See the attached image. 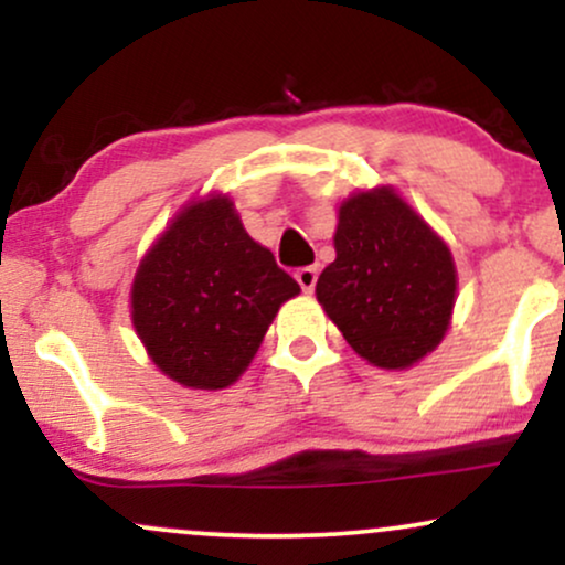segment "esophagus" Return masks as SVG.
Segmentation results:
<instances>
[{"instance_id":"esophagus-1","label":"esophagus","mask_w":565,"mask_h":565,"mask_svg":"<svg viewBox=\"0 0 565 565\" xmlns=\"http://www.w3.org/2000/svg\"><path fill=\"white\" fill-rule=\"evenodd\" d=\"M295 278H297V284L302 287V291H313L316 281H319V270H316L313 265H305V268L295 270Z\"/></svg>"}]
</instances>
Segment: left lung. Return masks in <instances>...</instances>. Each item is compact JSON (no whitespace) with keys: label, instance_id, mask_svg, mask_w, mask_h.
Segmentation results:
<instances>
[{"label":"left lung","instance_id":"1","mask_svg":"<svg viewBox=\"0 0 565 565\" xmlns=\"http://www.w3.org/2000/svg\"><path fill=\"white\" fill-rule=\"evenodd\" d=\"M334 263L316 295L350 348L382 369L412 366L446 334L457 291L451 252L387 188L340 206Z\"/></svg>","mask_w":565,"mask_h":565}]
</instances>
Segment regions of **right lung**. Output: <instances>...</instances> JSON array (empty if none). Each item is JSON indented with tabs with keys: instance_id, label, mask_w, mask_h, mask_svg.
Segmentation results:
<instances>
[{
	"instance_id": "obj_1",
	"label": "right lung",
	"mask_w": 565,
	"mask_h": 565,
	"mask_svg": "<svg viewBox=\"0 0 565 565\" xmlns=\"http://www.w3.org/2000/svg\"><path fill=\"white\" fill-rule=\"evenodd\" d=\"M300 287L252 242L228 199L185 206L140 263L132 323L167 377L217 391L249 366Z\"/></svg>"
}]
</instances>
